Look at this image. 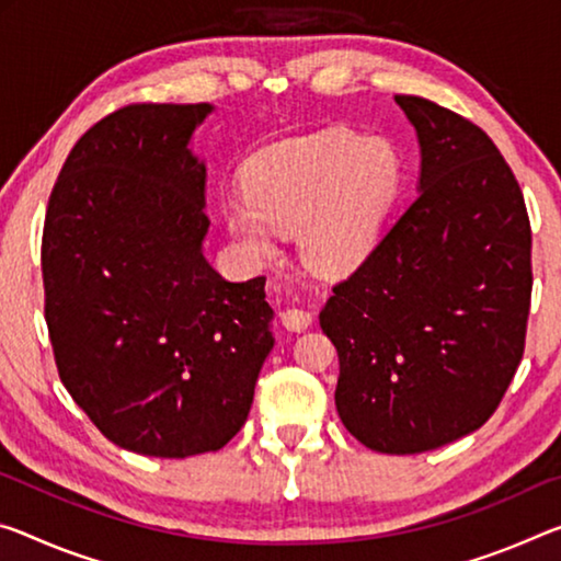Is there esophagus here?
<instances>
[{
	"label": "esophagus",
	"mask_w": 561,
	"mask_h": 561,
	"mask_svg": "<svg viewBox=\"0 0 561 561\" xmlns=\"http://www.w3.org/2000/svg\"><path fill=\"white\" fill-rule=\"evenodd\" d=\"M279 317H282V324L291 329V332H301V329H307L309 322H312V314H309L307 309H297V307L284 309Z\"/></svg>",
	"instance_id": "esophagus-1"
}]
</instances>
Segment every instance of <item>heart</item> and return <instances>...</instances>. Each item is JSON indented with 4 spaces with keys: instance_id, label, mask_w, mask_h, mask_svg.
Wrapping results in <instances>:
<instances>
[{
    "instance_id": "obj_1",
    "label": "heart",
    "mask_w": 561,
    "mask_h": 561,
    "mask_svg": "<svg viewBox=\"0 0 561 561\" xmlns=\"http://www.w3.org/2000/svg\"><path fill=\"white\" fill-rule=\"evenodd\" d=\"M399 184L402 162L392 145L324 131L256 157L249 192L225 202V225L254 254H270L277 232H299L312 270L346 274L377 247Z\"/></svg>"
}]
</instances>
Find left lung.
<instances>
[{
  "instance_id": "left-lung-1",
  "label": "left lung",
  "mask_w": 561,
  "mask_h": 561,
  "mask_svg": "<svg viewBox=\"0 0 561 561\" xmlns=\"http://www.w3.org/2000/svg\"><path fill=\"white\" fill-rule=\"evenodd\" d=\"M422 147L420 194L319 324L340 354L336 412L381 455L479 430L514 379L531 301V227L500 149L461 114L397 94Z\"/></svg>"
}]
</instances>
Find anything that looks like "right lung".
I'll use <instances>...</instances> for the list:
<instances>
[{"instance_id": "right-lung-1", "label": "right lung", "mask_w": 561, "mask_h": 561, "mask_svg": "<svg viewBox=\"0 0 561 561\" xmlns=\"http://www.w3.org/2000/svg\"><path fill=\"white\" fill-rule=\"evenodd\" d=\"M211 104H127L89 127L49 194L44 319L59 379L106 439L147 457L221 449L272 352L264 277L202 254Z\"/></svg>"}]
</instances>
